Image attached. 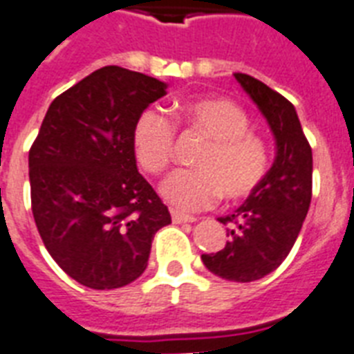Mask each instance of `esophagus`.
<instances>
[{"mask_svg": "<svg viewBox=\"0 0 354 354\" xmlns=\"http://www.w3.org/2000/svg\"><path fill=\"white\" fill-rule=\"evenodd\" d=\"M172 221L174 223H194L196 218L194 216H189V214L178 212V210H172Z\"/></svg>", "mask_w": 354, "mask_h": 354, "instance_id": "34e87169", "label": "esophagus"}]
</instances>
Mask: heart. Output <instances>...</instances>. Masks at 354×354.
Wrapping results in <instances>:
<instances>
[{
	"mask_svg": "<svg viewBox=\"0 0 354 354\" xmlns=\"http://www.w3.org/2000/svg\"><path fill=\"white\" fill-rule=\"evenodd\" d=\"M178 124H185L207 138L194 167L172 172L160 192L176 209L209 207L223 194L241 200L266 174L268 153L259 136L250 133L248 115L237 104L219 97L191 99L180 104ZM174 144V126L162 113L149 108L138 115L133 127V149L145 172L160 174L169 167Z\"/></svg>",
	"mask_w": 354,
	"mask_h": 354,
	"instance_id": "heart-1",
	"label": "heart"
}]
</instances>
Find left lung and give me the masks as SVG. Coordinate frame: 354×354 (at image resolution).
Listing matches in <instances>:
<instances>
[{
	"label": "left lung",
	"instance_id": "left-lung-1",
	"mask_svg": "<svg viewBox=\"0 0 354 354\" xmlns=\"http://www.w3.org/2000/svg\"><path fill=\"white\" fill-rule=\"evenodd\" d=\"M234 77L268 122L275 160L245 203L218 218L230 227L228 241L201 261L218 277L252 283L272 273L295 245L311 203L313 156L293 104L246 73Z\"/></svg>",
	"mask_w": 354,
	"mask_h": 354
}]
</instances>
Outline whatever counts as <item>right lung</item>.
Here are the masks:
<instances>
[{
    "instance_id": "add662e5",
    "label": "right lung",
    "mask_w": 354,
    "mask_h": 354,
    "mask_svg": "<svg viewBox=\"0 0 354 354\" xmlns=\"http://www.w3.org/2000/svg\"><path fill=\"white\" fill-rule=\"evenodd\" d=\"M167 84L104 66L50 104L28 153L32 214L44 246L71 279L122 288L147 268L171 214L136 169L133 127Z\"/></svg>"
}]
</instances>
